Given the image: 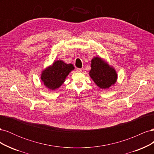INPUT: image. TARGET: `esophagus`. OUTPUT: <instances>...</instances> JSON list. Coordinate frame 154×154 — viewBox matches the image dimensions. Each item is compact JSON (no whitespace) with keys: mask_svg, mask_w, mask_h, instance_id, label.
<instances>
[{"mask_svg":"<svg viewBox=\"0 0 154 154\" xmlns=\"http://www.w3.org/2000/svg\"><path fill=\"white\" fill-rule=\"evenodd\" d=\"M82 69H81V68H77L76 69V72H82Z\"/></svg>","mask_w":154,"mask_h":154,"instance_id":"obj_1","label":"esophagus"}]
</instances>
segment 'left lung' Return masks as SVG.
Wrapping results in <instances>:
<instances>
[{"label": "left lung", "instance_id": "8db88e82", "mask_svg": "<svg viewBox=\"0 0 154 154\" xmlns=\"http://www.w3.org/2000/svg\"><path fill=\"white\" fill-rule=\"evenodd\" d=\"M89 75L92 80L102 89L113 85L117 81L118 75L115 69L110 66L100 57H94L91 60Z\"/></svg>", "mask_w": 154, "mask_h": 154}]
</instances>
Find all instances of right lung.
Instances as JSON below:
<instances>
[{
	"instance_id": "obj_1",
	"label": "right lung",
	"mask_w": 154,
	"mask_h": 154,
	"mask_svg": "<svg viewBox=\"0 0 154 154\" xmlns=\"http://www.w3.org/2000/svg\"><path fill=\"white\" fill-rule=\"evenodd\" d=\"M74 69L72 64H67L62 60H57L52 66L44 70L41 74V80L46 87L55 90L63 84L69 72Z\"/></svg>"
}]
</instances>
